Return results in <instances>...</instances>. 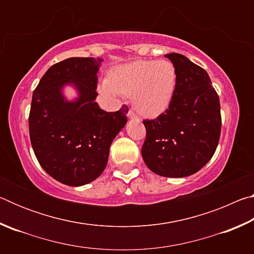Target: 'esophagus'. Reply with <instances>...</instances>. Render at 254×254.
Wrapping results in <instances>:
<instances>
[{"label":"esophagus","instance_id":"esophagus-1","mask_svg":"<svg viewBox=\"0 0 254 254\" xmlns=\"http://www.w3.org/2000/svg\"><path fill=\"white\" fill-rule=\"evenodd\" d=\"M127 118H128V119H132V120H136V121H139V118L136 117V114L134 113V111H133V110H128V112H127Z\"/></svg>","mask_w":254,"mask_h":254}]
</instances>
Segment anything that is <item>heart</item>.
<instances>
[{"label": "heart", "mask_w": 254, "mask_h": 254, "mask_svg": "<svg viewBox=\"0 0 254 254\" xmlns=\"http://www.w3.org/2000/svg\"><path fill=\"white\" fill-rule=\"evenodd\" d=\"M177 75L168 60H136L119 66L104 78L100 91L111 96L132 95L133 105L144 117H158L173 100Z\"/></svg>", "instance_id": "b5f03b06"}]
</instances>
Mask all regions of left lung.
Listing matches in <instances>:
<instances>
[{"instance_id":"8db88e82","label":"left lung","mask_w":254,"mask_h":254,"mask_svg":"<svg viewBox=\"0 0 254 254\" xmlns=\"http://www.w3.org/2000/svg\"><path fill=\"white\" fill-rule=\"evenodd\" d=\"M174 64L177 81L168 109L147 130L141 149L148 168L163 177H187L212 159L220 140V98L207 72L179 54L165 55Z\"/></svg>"}]
</instances>
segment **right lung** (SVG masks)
<instances>
[{"label": "right lung", "mask_w": 254, "mask_h": 254, "mask_svg": "<svg viewBox=\"0 0 254 254\" xmlns=\"http://www.w3.org/2000/svg\"><path fill=\"white\" fill-rule=\"evenodd\" d=\"M101 58H68L51 66L32 95L29 132L34 154L47 174L68 186H83L100 177L109 160L112 141L127 121V107L100 109L97 71ZM79 92L67 101L62 87Z\"/></svg>", "instance_id": "1"}]
</instances>
